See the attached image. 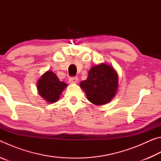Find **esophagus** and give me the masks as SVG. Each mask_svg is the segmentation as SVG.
Returning a JSON list of instances; mask_svg holds the SVG:
<instances>
[{
    "mask_svg": "<svg viewBox=\"0 0 161 161\" xmlns=\"http://www.w3.org/2000/svg\"><path fill=\"white\" fill-rule=\"evenodd\" d=\"M79 81L77 77H72L69 79V81L71 84H77Z\"/></svg>",
    "mask_w": 161,
    "mask_h": 161,
    "instance_id": "1",
    "label": "esophagus"
}]
</instances>
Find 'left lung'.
<instances>
[{
    "mask_svg": "<svg viewBox=\"0 0 161 161\" xmlns=\"http://www.w3.org/2000/svg\"><path fill=\"white\" fill-rule=\"evenodd\" d=\"M88 73L86 80L80 83L87 99L98 106L111 102L116 94L119 84L118 75L115 69L102 63L92 67Z\"/></svg>",
    "mask_w": 161,
    "mask_h": 161,
    "instance_id": "1",
    "label": "left lung"
}]
</instances>
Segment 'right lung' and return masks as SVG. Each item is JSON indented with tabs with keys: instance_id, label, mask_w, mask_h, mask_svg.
<instances>
[{
	"instance_id": "obj_1",
	"label": "right lung",
	"mask_w": 161,
	"mask_h": 161,
	"mask_svg": "<svg viewBox=\"0 0 161 161\" xmlns=\"http://www.w3.org/2000/svg\"><path fill=\"white\" fill-rule=\"evenodd\" d=\"M67 86L60 81L57 75L52 71H47L37 81L38 93L50 103H54L59 99L62 91Z\"/></svg>"
}]
</instances>
